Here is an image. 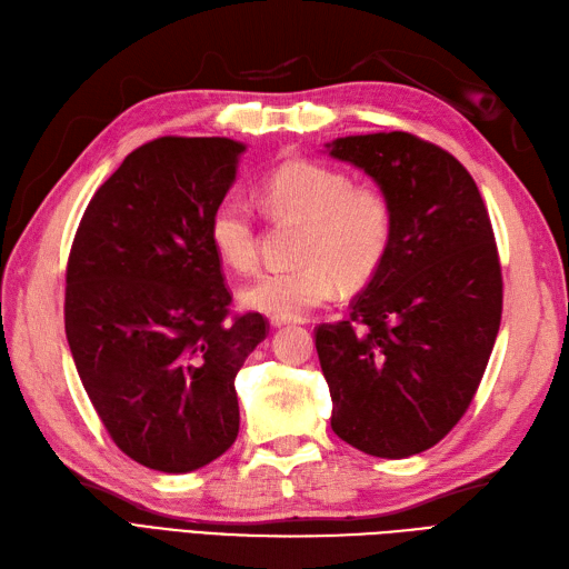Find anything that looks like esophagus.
<instances>
[{"mask_svg":"<svg viewBox=\"0 0 569 569\" xmlns=\"http://www.w3.org/2000/svg\"><path fill=\"white\" fill-rule=\"evenodd\" d=\"M269 323L273 328H281V326H288V323H300V319H288V317H271Z\"/></svg>","mask_w":569,"mask_h":569,"instance_id":"1","label":"esophagus"}]
</instances>
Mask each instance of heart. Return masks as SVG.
Listing matches in <instances>:
<instances>
[{
    "instance_id": "b5f03b06",
    "label": "heart",
    "mask_w": 569,
    "mask_h": 569,
    "mask_svg": "<svg viewBox=\"0 0 569 569\" xmlns=\"http://www.w3.org/2000/svg\"><path fill=\"white\" fill-rule=\"evenodd\" d=\"M262 206L305 222L298 269H271L241 290V302L262 315L300 319L333 300L342 286H361L382 264L392 241L390 200L376 187H355L352 174L315 160H290L267 174ZM210 246L233 271L258 267V229L241 200H222L208 219Z\"/></svg>"
}]
</instances>
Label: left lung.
Segmentation results:
<instances>
[{"instance_id":"left-lung-1","label":"left lung","mask_w":569,"mask_h":569,"mask_svg":"<svg viewBox=\"0 0 569 569\" xmlns=\"http://www.w3.org/2000/svg\"><path fill=\"white\" fill-rule=\"evenodd\" d=\"M326 153L369 174L392 241L350 317L317 328L331 428L355 449L407 458L470 407L501 326V264L482 196L439 146L407 132L340 137Z\"/></svg>"}]
</instances>
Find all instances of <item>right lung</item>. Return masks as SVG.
Here are the masks:
<instances>
[{
    "instance_id": "obj_1",
    "label": "right lung",
    "mask_w": 569,
    "mask_h": 569,
    "mask_svg": "<svg viewBox=\"0 0 569 569\" xmlns=\"http://www.w3.org/2000/svg\"><path fill=\"white\" fill-rule=\"evenodd\" d=\"M246 143L162 137L122 160L89 200L66 273V338L113 442L137 463L191 472L238 435L233 380L267 338L231 302L208 219Z\"/></svg>"
}]
</instances>
